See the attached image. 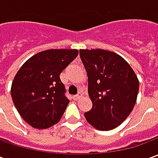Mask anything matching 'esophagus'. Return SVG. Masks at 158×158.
I'll return each mask as SVG.
<instances>
[{"instance_id": "obj_1", "label": "esophagus", "mask_w": 158, "mask_h": 158, "mask_svg": "<svg viewBox=\"0 0 158 158\" xmlns=\"http://www.w3.org/2000/svg\"><path fill=\"white\" fill-rule=\"evenodd\" d=\"M82 92H81V91H80V92H78V94L77 95H75V96H73V99H74V100H79V99H80V98H82Z\"/></svg>"}]
</instances>
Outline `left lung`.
Segmentation results:
<instances>
[{
	"mask_svg": "<svg viewBox=\"0 0 158 158\" xmlns=\"http://www.w3.org/2000/svg\"><path fill=\"white\" fill-rule=\"evenodd\" d=\"M92 102L86 120L96 129L112 130L121 124L136 102L139 80L130 65L117 53L103 49H81Z\"/></svg>",
	"mask_w": 158,
	"mask_h": 158,
	"instance_id": "obj_1",
	"label": "left lung"
}]
</instances>
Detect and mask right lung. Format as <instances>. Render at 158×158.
<instances>
[{
  "instance_id": "1",
  "label": "right lung",
  "mask_w": 158,
  "mask_h": 158,
  "mask_svg": "<svg viewBox=\"0 0 158 158\" xmlns=\"http://www.w3.org/2000/svg\"><path fill=\"white\" fill-rule=\"evenodd\" d=\"M78 55L76 49L38 52L17 71L11 96L21 117L34 128L45 129L60 121L69 100L60 75Z\"/></svg>"
}]
</instances>
